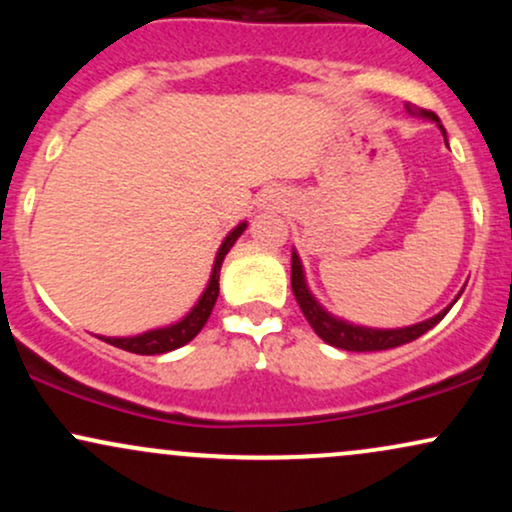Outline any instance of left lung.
<instances>
[{
  "label": "left lung",
  "mask_w": 512,
  "mask_h": 512,
  "mask_svg": "<svg viewBox=\"0 0 512 512\" xmlns=\"http://www.w3.org/2000/svg\"><path fill=\"white\" fill-rule=\"evenodd\" d=\"M407 110L411 115H421V117H428V120H433L440 127V132L445 134V129L440 125L436 113H428V110H419V113H414L411 108ZM445 144H448V139H445ZM291 289L298 305H301L305 320L310 322V327H313L317 337H320L322 342L337 346V349H344V351H385V349H395V346L414 342V339H419L421 334H426L431 327H436L438 322L448 315V310L455 305L457 298H460L457 296L448 308L440 310V313L433 315L431 320L416 322V325H409V327H399V330H375V327L354 325V322H346L342 317H334L332 313H327V310L315 301V296L310 293L308 284H305L303 264H301V257L296 255V250H293L291 255Z\"/></svg>",
  "instance_id": "1"
}]
</instances>
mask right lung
Masks as SVG:
<instances>
[{
  "mask_svg": "<svg viewBox=\"0 0 512 512\" xmlns=\"http://www.w3.org/2000/svg\"><path fill=\"white\" fill-rule=\"evenodd\" d=\"M248 228V223H238L226 238H223L219 252H216V260H214V269H211L209 276V284L204 289L202 296L195 308L190 310L182 320L175 322V325L168 327H158V330H149L142 334H134V337H101L103 342L117 346V349H125L129 354H139V356H154V354H168V351L180 349L187 342L197 337L199 330L207 325L211 310H214L216 298H219V274H221V264L223 257L228 255V250L236 245V240L243 236V231Z\"/></svg>",
  "mask_w": 512,
  "mask_h": 512,
  "instance_id": "1",
  "label": "right lung"
}]
</instances>
